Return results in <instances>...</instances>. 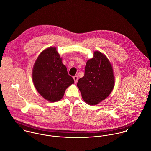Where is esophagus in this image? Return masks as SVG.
Returning a JSON list of instances; mask_svg holds the SVG:
<instances>
[{
	"instance_id": "esophagus-1",
	"label": "esophagus",
	"mask_w": 151,
	"mask_h": 151,
	"mask_svg": "<svg viewBox=\"0 0 151 151\" xmlns=\"http://www.w3.org/2000/svg\"><path fill=\"white\" fill-rule=\"evenodd\" d=\"M73 79H74L75 83H76L77 82H78V76H74L73 77Z\"/></svg>"
}]
</instances>
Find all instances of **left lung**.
<instances>
[{
  "label": "left lung",
  "instance_id": "obj_1",
  "mask_svg": "<svg viewBox=\"0 0 151 151\" xmlns=\"http://www.w3.org/2000/svg\"><path fill=\"white\" fill-rule=\"evenodd\" d=\"M77 86L83 100L89 105H96L107 98L114 86L113 67L105 55L95 51L88 60L85 75L80 78Z\"/></svg>",
  "mask_w": 151,
  "mask_h": 151
}]
</instances>
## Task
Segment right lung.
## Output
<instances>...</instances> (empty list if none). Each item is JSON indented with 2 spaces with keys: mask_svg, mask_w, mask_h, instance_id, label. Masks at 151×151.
Here are the masks:
<instances>
[{
  "mask_svg": "<svg viewBox=\"0 0 151 151\" xmlns=\"http://www.w3.org/2000/svg\"><path fill=\"white\" fill-rule=\"evenodd\" d=\"M32 78L37 91L51 102L60 100L67 88L74 83L55 47H49L39 55L34 65Z\"/></svg>",
  "mask_w": 151,
  "mask_h": 151,
  "instance_id": "right-lung-1",
  "label": "right lung"
}]
</instances>
